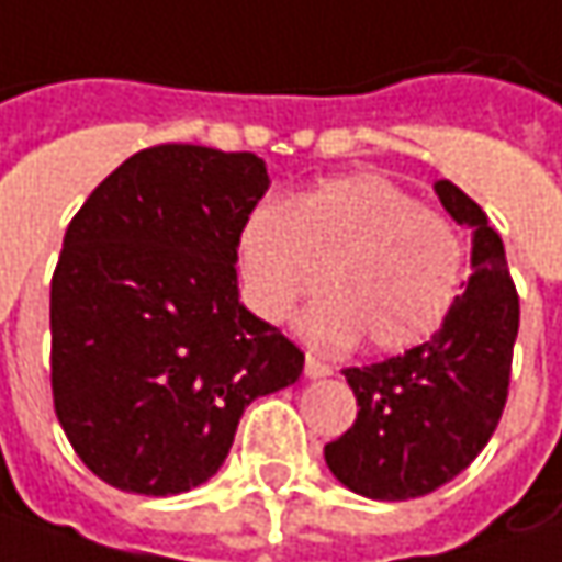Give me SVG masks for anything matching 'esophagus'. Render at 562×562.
Here are the masks:
<instances>
[{
	"label": "esophagus",
	"instance_id": "esophagus-1",
	"mask_svg": "<svg viewBox=\"0 0 562 562\" xmlns=\"http://www.w3.org/2000/svg\"><path fill=\"white\" fill-rule=\"evenodd\" d=\"M327 375H334V369H330L324 359H317V356H305V379H327Z\"/></svg>",
	"mask_w": 562,
	"mask_h": 562
}]
</instances>
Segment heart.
Segmentation results:
<instances>
[{"label":"heart","mask_w":562,"mask_h":562,"mask_svg":"<svg viewBox=\"0 0 562 562\" xmlns=\"http://www.w3.org/2000/svg\"><path fill=\"white\" fill-rule=\"evenodd\" d=\"M238 254L248 305L267 324H282L327 280L330 299L299 317V334L324 349L359 334L375 352L419 347L464 289L458 228L372 171L317 183L285 206L260 203Z\"/></svg>","instance_id":"obj_1"}]
</instances>
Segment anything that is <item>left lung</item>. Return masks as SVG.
Returning a JSON list of instances; mask_svg holds the SVG:
<instances>
[{"label": "left lung", "instance_id": "1", "mask_svg": "<svg viewBox=\"0 0 562 562\" xmlns=\"http://www.w3.org/2000/svg\"><path fill=\"white\" fill-rule=\"evenodd\" d=\"M446 213L471 228V277L432 340L375 366L344 369L356 423L324 446L347 490L401 503L454 480L490 442L509 397L518 295L506 248L486 213L451 181H436Z\"/></svg>", "mask_w": 562, "mask_h": 562}]
</instances>
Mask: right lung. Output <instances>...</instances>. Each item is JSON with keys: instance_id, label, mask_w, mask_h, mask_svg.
<instances>
[{"instance_id": "obj_1", "label": "right lung", "mask_w": 562, "mask_h": 562, "mask_svg": "<svg viewBox=\"0 0 562 562\" xmlns=\"http://www.w3.org/2000/svg\"><path fill=\"white\" fill-rule=\"evenodd\" d=\"M263 158L155 146L91 190L50 282L53 407L91 474L175 496L213 477L250 401L295 384L305 352L238 292Z\"/></svg>"}]
</instances>
